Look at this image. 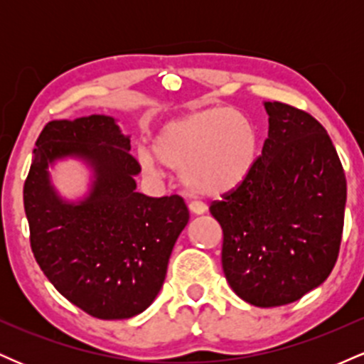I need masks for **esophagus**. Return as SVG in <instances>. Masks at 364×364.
Masks as SVG:
<instances>
[{"label":"esophagus","instance_id":"esophagus-1","mask_svg":"<svg viewBox=\"0 0 364 364\" xmlns=\"http://www.w3.org/2000/svg\"><path fill=\"white\" fill-rule=\"evenodd\" d=\"M188 208H190V212L193 215H202V214H205V212H207V207L203 205L202 202H191L190 205H188Z\"/></svg>","mask_w":364,"mask_h":364}]
</instances>
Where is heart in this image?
<instances>
[{
    "instance_id": "1",
    "label": "heart",
    "mask_w": 364,
    "mask_h": 364,
    "mask_svg": "<svg viewBox=\"0 0 364 364\" xmlns=\"http://www.w3.org/2000/svg\"><path fill=\"white\" fill-rule=\"evenodd\" d=\"M154 154L141 150L147 173L162 166L181 173L191 193L223 196L246 181L257 164L258 132L245 114L229 107L191 112L166 123L152 141Z\"/></svg>"
}]
</instances>
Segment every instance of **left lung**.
<instances>
[{
	"label": "left lung",
	"mask_w": 364,
	"mask_h": 364,
	"mask_svg": "<svg viewBox=\"0 0 364 364\" xmlns=\"http://www.w3.org/2000/svg\"><path fill=\"white\" fill-rule=\"evenodd\" d=\"M269 136L246 181L210 214L223 228V269L232 291L260 308L298 301L339 257L346 174L325 128L282 102H263Z\"/></svg>",
	"instance_id": "8db88e82"
}]
</instances>
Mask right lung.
<instances>
[{"mask_svg":"<svg viewBox=\"0 0 364 364\" xmlns=\"http://www.w3.org/2000/svg\"><path fill=\"white\" fill-rule=\"evenodd\" d=\"M68 156L92 169L90 193L77 203L63 199L48 174L49 165ZM139 173L129 136L111 116L49 121L36 141L23 185L32 253L58 292L95 318L147 310L190 219L181 196L139 193Z\"/></svg>","mask_w":364,"mask_h":364,"instance_id":"obj_1","label":"right lung"}]
</instances>
